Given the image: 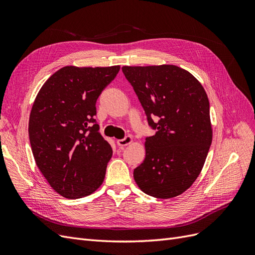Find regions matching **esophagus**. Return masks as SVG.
I'll return each mask as SVG.
<instances>
[{
    "label": "esophagus",
    "mask_w": 255,
    "mask_h": 255,
    "mask_svg": "<svg viewBox=\"0 0 255 255\" xmlns=\"http://www.w3.org/2000/svg\"><path fill=\"white\" fill-rule=\"evenodd\" d=\"M132 141H133V138L132 137H130V136H126L125 138H123V139L117 140V144L120 146V148H125V146H127L128 144L132 143Z\"/></svg>",
    "instance_id": "esophagus-1"
}]
</instances>
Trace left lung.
I'll return each instance as SVG.
<instances>
[{
    "instance_id": "obj_1",
    "label": "left lung",
    "mask_w": 255,
    "mask_h": 255,
    "mask_svg": "<svg viewBox=\"0 0 255 255\" xmlns=\"http://www.w3.org/2000/svg\"><path fill=\"white\" fill-rule=\"evenodd\" d=\"M155 135L134 170L144 194L169 199L187 190L201 172L213 139L210 102L194 75L174 65L122 67ZM157 117L159 121L151 119Z\"/></svg>"
}]
</instances>
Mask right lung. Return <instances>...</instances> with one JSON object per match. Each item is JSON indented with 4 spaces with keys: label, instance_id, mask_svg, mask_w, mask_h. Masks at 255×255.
<instances>
[{
    "label": "right lung",
    "instance_id": "add662e5",
    "mask_svg": "<svg viewBox=\"0 0 255 255\" xmlns=\"http://www.w3.org/2000/svg\"><path fill=\"white\" fill-rule=\"evenodd\" d=\"M120 66H66L35 99L28 135L37 167L57 194L86 197L101 186L113 149L99 132L96 102Z\"/></svg>",
    "mask_w": 255,
    "mask_h": 255
}]
</instances>
